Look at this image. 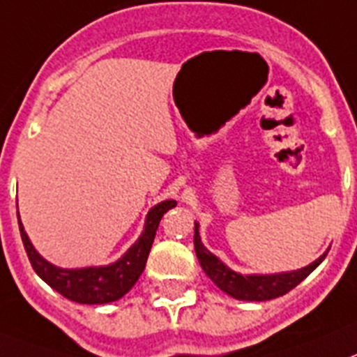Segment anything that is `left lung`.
Masks as SVG:
<instances>
[{"mask_svg": "<svg viewBox=\"0 0 357 357\" xmlns=\"http://www.w3.org/2000/svg\"><path fill=\"white\" fill-rule=\"evenodd\" d=\"M194 225H196L194 226V248H196V255L201 268L219 289L230 294L235 300L264 302V300L277 298V296L289 293L293 287L298 286L303 278L311 275L327 255V252H325L314 262H311L305 268L294 269V271L271 273V275H257V273L243 275V273H237L228 268L219 257H215L204 248V244L201 243L199 222H194Z\"/></svg>", "mask_w": 357, "mask_h": 357, "instance_id": "8db88e82", "label": "left lung"}]
</instances>
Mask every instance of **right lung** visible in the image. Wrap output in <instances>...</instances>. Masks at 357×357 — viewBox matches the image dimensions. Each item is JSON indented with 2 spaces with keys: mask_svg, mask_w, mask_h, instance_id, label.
<instances>
[{
  "mask_svg": "<svg viewBox=\"0 0 357 357\" xmlns=\"http://www.w3.org/2000/svg\"><path fill=\"white\" fill-rule=\"evenodd\" d=\"M174 199H165L154 204L145 217L144 230L140 237L132 244L119 260H114L107 266H88V268H59L52 264L41 253L33 248L29 238L24 226L20 219L21 238H23L24 250L30 259L33 271L48 284L52 289L61 293L64 298L77 303H88V305H100V303L116 302L123 294L129 293L135 286L140 275L145 269L149 252L156 237L158 225H160L163 213L176 206Z\"/></svg>",
  "mask_w": 357,
  "mask_h": 357,
  "instance_id": "obj_1",
  "label": "right lung"
}]
</instances>
